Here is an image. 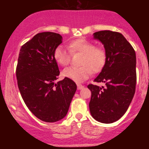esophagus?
I'll list each match as a JSON object with an SVG mask.
<instances>
[{"instance_id": "obj_1", "label": "esophagus", "mask_w": 149, "mask_h": 149, "mask_svg": "<svg viewBox=\"0 0 149 149\" xmlns=\"http://www.w3.org/2000/svg\"><path fill=\"white\" fill-rule=\"evenodd\" d=\"M77 87H78V90H82V89H83L84 88V86L80 84H77Z\"/></svg>"}]
</instances>
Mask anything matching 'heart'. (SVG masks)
<instances>
[{"instance_id":"b5f03b06","label":"heart","mask_w":149,"mask_h":149,"mask_svg":"<svg viewBox=\"0 0 149 149\" xmlns=\"http://www.w3.org/2000/svg\"><path fill=\"white\" fill-rule=\"evenodd\" d=\"M70 49L72 52L83 54L80 64L81 66H70L63 71L64 76L80 83L88 79L94 71H98L104 66L106 60V52L104 49L96 47L92 42L85 39H78L70 43ZM71 52L64 45H59L54 52L55 60L61 66H66L71 60Z\"/></svg>"}]
</instances>
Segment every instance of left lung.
<instances>
[{"mask_svg":"<svg viewBox=\"0 0 149 149\" xmlns=\"http://www.w3.org/2000/svg\"><path fill=\"white\" fill-rule=\"evenodd\" d=\"M93 38L104 45L106 60L94 81L106 87L90 84L89 107L92 117L102 123H112L127 111L136 88V54L132 46L118 32L101 31Z\"/></svg>","mask_w":149,"mask_h":149,"instance_id":"1","label":"left lung"}]
</instances>
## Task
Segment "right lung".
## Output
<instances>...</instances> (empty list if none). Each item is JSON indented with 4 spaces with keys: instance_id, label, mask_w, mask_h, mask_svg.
<instances>
[{
    "instance_id": "obj_1",
    "label": "right lung",
    "mask_w": 149,
    "mask_h": 149,
    "mask_svg": "<svg viewBox=\"0 0 149 149\" xmlns=\"http://www.w3.org/2000/svg\"><path fill=\"white\" fill-rule=\"evenodd\" d=\"M61 42L59 33H39L22 46L19 54L16 76L22 99L34 116L47 123L66 116L77 89L69 78L55 83L60 72L54 52Z\"/></svg>"
}]
</instances>
